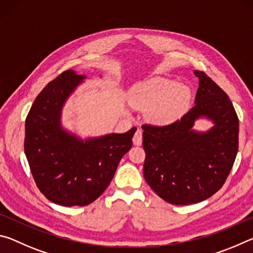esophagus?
<instances>
[{
	"label": "esophagus",
	"instance_id": "esophagus-1",
	"mask_svg": "<svg viewBox=\"0 0 253 253\" xmlns=\"http://www.w3.org/2000/svg\"><path fill=\"white\" fill-rule=\"evenodd\" d=\"M132 143H134V145H136V146L142 145V143H143V131L142 130L137 129L134 137H132Z\"/></svg>",
	"mask_w": 253,
	"mask_h": 253
}]
</instances>
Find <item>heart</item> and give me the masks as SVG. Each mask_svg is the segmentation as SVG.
<instances>
[{"label":"heart","instance_id":"obj_1","mask_svg":"<svg viewBox=\"0 0 253 253\" xmlns=\"http://www.w3.org/2000/svg\"><path fill=\"white\" fill-rule=\"evenodd\" d=\"M132 99L139 107L151 108V116L158 123H170L182 116L191 100V90L177 80L155 77L136 85Z\"/></svg>","mask_w":253,"mask_h":253}]
</instances>
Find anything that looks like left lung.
I'll list each match as a JSON object with an SVG mask.
<instances>
[{"mask_svg":"<svg viewBox=\"0 0 253 253\" xmlns=\"http://www.w3.org/2000/svg\"><path fill=\"white\" fill-rule=\"evenodd\" d=\"M194 74L199 78L195 105L169 125L142 126L144 177L160 198L176 205L199 203L216 193L239 148V118L229 96L205 72ZM200 117L214 124L207 133L191 129Z\"/></svg>","mask_w":253,"mask_h":253,"instance_id":"left-lung-1","label":"left lung"}]
</instances>
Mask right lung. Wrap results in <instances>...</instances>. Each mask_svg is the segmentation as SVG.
<instances>
[{"mask_svg": "<svg viewBox=\"0 0 253 253\" xmlns=\"http://www.w3.org/2000/svg\"><path fill=\"white\" fill-rule=\"evenodd\" d=\"M84 78L63 71L42 89L25 119L24 153L34 182L49 201L68 208L84 207L104 193L136 131L84 142L62 129V106Z\"/></svg>", "mask_w": 253, "mask_h": 253, "instance_id": "right-lung-1", "label": "right lung"}]
</instances>
